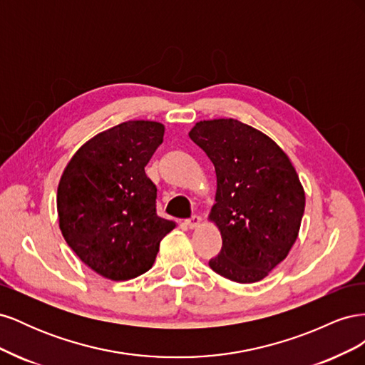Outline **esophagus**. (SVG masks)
<instances>
[{
	"label": "esophagus",
	"mask_w": 365,
	"mask_h": 365,
	"mask_svg": "<svg viewBox=\"0 0 365 365\" xmlns=\"http://www.w3.org/2000/svg\"><path fill=\"white\" fill-rule=\"evenodd\" d=\"M201 222H202V219L200 216H192L190 219L185 220V225L189 227L190 230H195V228H197V227L201 225Z\"/></svg>",
	"instance_id": "1"
}]
</instances>
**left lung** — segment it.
<instances>
[{"label": "left lung", "mask_w": 365, "mask_h": 365, "mask_svg": "<svg viewBox=\"0 0 365 365\" xmlns=\"http://www.w3.org/2000/svg\"><path fill=\"white\" fill-rule=\"evenodd\" d=\"M189 137L212 160L216 196L208 220L222 250L210 268L237 283L263 280L294 247L304 213V189L284 150L235 118L202 120Z\"/></svg>", "instance_id": "left-lung-1"}]
</instances>
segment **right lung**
I'll use <instances>...</instances> for the list:
<instances>
[{"label":"right lung","mask_w":365,"mask_h":365,"mask_svg":"<svg viewBox=\"0 0 365 365\" xmlns=\"http://www.w3.org/2000/svg\"><path fill=\"white\" fill-rule=\"evenodd\" d=\"M163 137L160 121H125L88 140L62 172L56 197L62 236L108 280L149 271L160 242L176 227L157 215V187L145 172Z\"/></svg>","instance_id":"add662e5"}]
</instances>
